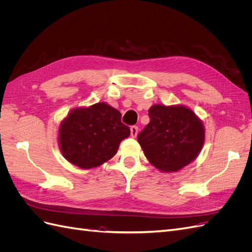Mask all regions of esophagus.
Returning <instances> with one entry per match:
<instances>
[{"label": "esophagus", "instance_id": "34e87169", "mask_svg": "<svg viewBox=\"0 0 252 252\" xmlns=\"http://www.w3.org/2000/svg\"><path fill=\"white\" fill-rule=\"evenodd\" d=\"M138 132H139V127L138 126H131L130 127V134L132 138H135L136 135H138Z\"/></svg>", "mask_w": 252, "mask_h": 252}]
</instances>
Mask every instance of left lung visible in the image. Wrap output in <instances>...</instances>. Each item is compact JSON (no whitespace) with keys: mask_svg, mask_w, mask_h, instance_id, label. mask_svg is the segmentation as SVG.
Here are the masks:
<instances>
[{"mask_svg":"<svg viewBox=\"0 0 252 252\" xmlns=\"http://www.w3.org/2000/svg\"><path fill=\"white\" fill-rule=\"evenodd\" d=\"M150 122L138 141L151 165L163 172L179 171L197 158L205 141L203 122L184 105H152Z\"/></svg>","mask_w":252,"mask_h":252,"instance_id":"obj_1","label":"left lung"}]
</instances>
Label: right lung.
<instances>
[{"label": "right lung", "mask_w": 252, "mask_h": 252, "mask_svg": "<svg viewBox=\"0 0 252 252\" xmlns=\"http://www.w3.org/2000/svg\"><path fill=\"white\" fill-rule=\"evenodd\" d=\"M122 114L107 103L72 109L59 127V147L68 162L90 169L109 161L130 135Z\"/></svg>", "instance_id": "obj_1"}]
</instances>
